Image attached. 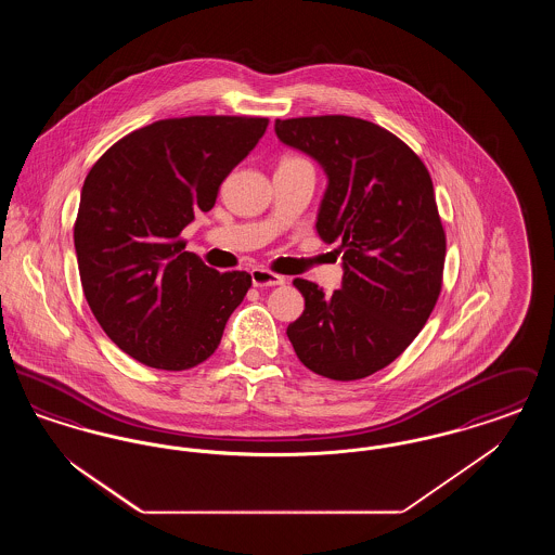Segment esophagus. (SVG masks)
<instances>
[{"label":"esophagus","instance_id":"1","mask_svg":"<svg viewBox=\"0 0 555 555\" xmlns=\"http://www.w3.org/2000/svg\"><path fill=\"white\" fill-rule=\"evenodd\" d=\"M251 283H254V287H260V289L262 287H276V285H285V276L274 274L266 268H254L251 270Z\"/></svg>","mask_w":555,"mask_h":555}]
</instances>
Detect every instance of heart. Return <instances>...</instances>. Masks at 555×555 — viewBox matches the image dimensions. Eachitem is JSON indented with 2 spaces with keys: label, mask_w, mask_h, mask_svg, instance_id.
<instances>
[{
  "label": "heart",
  "mask_w": 555,
  "mask_h": 555,
  "mask_svg": "<svg viewBox=\"0 0 555 555\" xmlns=\"http://www.w3.org/2000/svg\"><path fill=\"white\" fill-rule=\"evenodd\" d=\"M289 162H304V159L295 158V156H287V158L281 159V164H289Z\"/></svg>",
  "instance_id": "obj_1"
}]
</instances>
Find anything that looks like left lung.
<instances>
[{
	"label": "left lung",
	"mask_w": 555,
	"mask_h": 555,
	"mask_svg": "<svg viewBox=\"0 0 555 555\" xmlns=\"http://www.w3.org/2000/svg\"><path fill=\"white\" fill-rule=\"evenodd\" d=\"M276 137L322 166V241L339 243L341 289L295 279L304 314L287 326L306 369L358 380L389 366L416 339L443 283L446 231L430 175L393 132L353 116L274 122Z\"/></svg>",
	"instance_id": "left-lung-1"
}]
</instances>
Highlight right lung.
I'll use <instances>...</instances> for the list:
<instances>
[{"mask_svg": "<svg viewBox=\"0 0 555 555\" xmlns=\"http://www.w3.org/2000/svg\"><path fill=\"white\" fill-rule=\"evenodd\" d=\"M268 118L186 116L129 132L89 170L75 249L87 304L137 362L189 370L206 362L251 287L185 251L195 211L262 139Z\"/></svg>", "mask_w": 555, "mask_h": 555, "instance_id": "obj_1", "label": "right lung"}]
</instances>
